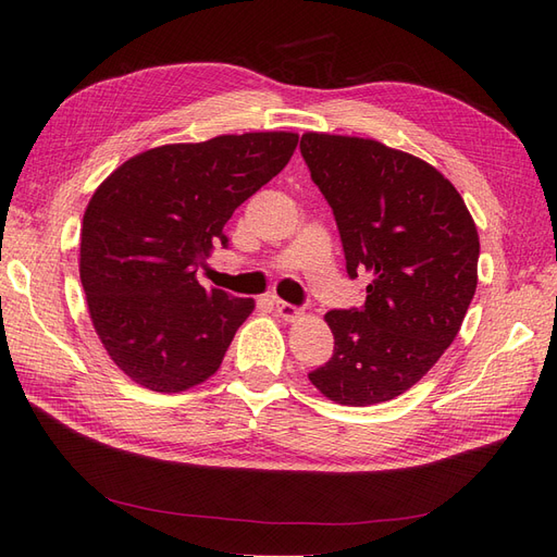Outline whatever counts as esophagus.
Returning a JSON list of instances; mask_svg holds the SVG:
<instances>
[{"label":"esophagus","instance_id":"esophagus-1","mask_svg":"<svg viewBox=\"0 0 557 557\" xmlns=\"http://www.w3.org/2000/svg\"><path fill=\"white\" fill-rule=\"evenodd\" d=\"M276 313L285 320V323H295V320H299L301 315H305V311L288 305V301H281V299H276Z\"/></svg>","mask_w":557,"mask_h":557}]
</instances>
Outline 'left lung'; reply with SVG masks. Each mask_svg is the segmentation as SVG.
I'll return each instance as SVG.
<instances>
[{"mask_svg": "<svg viewBox=\"0 0 557 557\" xmlns=\"http://www.w3.org/2000/svg\"><path fill=\"white\" fill-rule=\"evenodd\" d=\"M332 207L348 276H372L362 309L327 311L330 362L309 374L327 399L372 407L407 393L460 332L479 281V232L432 164L374 139L301 134Z\"/></svg>", "mask_w": 557, "mask_h": 557, "instance_id": "obj_1", "label": "left lung"}]
</instances>
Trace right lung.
Instances as JSON below:
<instances>
[{
	"label": "right lung",
	"mask_w": 557,
	"mask_h": 557,
	"mask_svg": "<svg viewBox=\"0 0 557 557\" xmlns=\"http://www.w3.org/2000/svg\"><path fill=\"white\" fill-rule=\"evenodd\" d=\"M297 139L246 132L148 148L95 190L81 283L99 342L134 383L183 393L218 372L256 301L199 285L197 264L227 246L234 209L288 164Z\"/></svg>",
	"instance_id": "1"
}]
</instances>
